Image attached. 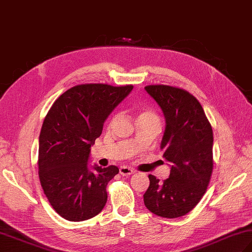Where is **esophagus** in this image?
Returning a JSON list of instances; mask_svg holds the SVG:
<instances>
[{
  "instance_id": "1",
  "label": "esophagus",
  "mask_w": 252,
  "mask_h": 252,
  "mask_svg": "<svg viewBox=\"0 0 252 252\" xmlns=\"http://www.w3.org/2000/svg\"><path fill=\"white\" fill-rule=\"evenodd\" d=\"M119 172L121 175H131L134 173V170L129 168V167H126V165H123V167H120Z\"/></svg>"
}]
</instances>
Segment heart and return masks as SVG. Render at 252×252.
I'll list each match as a JSON object with an SVG mask.
<instances>
[{"label": "heart", "instance_id": "heart-1", "mask_svg": "<svg viewBox=\"0 0 252 252\" xmlns=\"http://www.w3.org/2000/svg\"><path fill=\"white\" fill-rule=\"evenodd\" d=\"M140 116H145V117H156L155 116L152 111H148V110H145V111H143V112H141V115Z\"/></svg>", "mask_w": 252, "mask_h": 252}]
</instances>
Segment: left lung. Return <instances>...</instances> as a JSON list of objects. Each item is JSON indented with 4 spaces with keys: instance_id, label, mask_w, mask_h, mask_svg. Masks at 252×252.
Returning a JSON list of instances; mask_svg holds the SVG:
<instances>
[{
    "instance_id": "left-lung-1",
    "label": "left lung",
    "mask_w": 252,
    "mask_h": 252,
    "mask_svg": "<svg viewBox=\"0 0 252 252\" xmlns=\"http://www.w3.org/2000/svg\"><path fill=\"white\" fill-rule=\"evenodd\" d=\"M145 90L164 116L160 149L170 162V175L163 182L148 175L144 203L156 216L180 218L196 207L210 182L212 127L199 101L187 91L169 85H148Z\"/></svg>"
}]
</instances>
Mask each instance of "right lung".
<instances>
[{"label": "right lung", "instance_id": "right-lung-1", "mask_svg": "<svg viewBox=\"0 0 252 252\" xmlns=\"http://www.w3.org/2000/svg\"><path fill=\"white\" fill-rule=\"evenodd\" d=\"M132 90V85H77L47 112L39 137V178L53 209L68 221L89 220L106 205V186L119 169L91 167V147Z\"/></svg>", "mask_w": 252, "mask_h": 252}]
</instances>
